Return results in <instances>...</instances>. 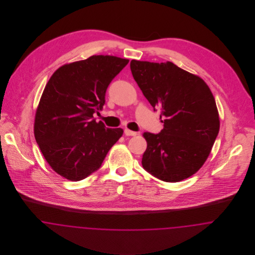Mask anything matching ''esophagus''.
I'll return each instance as SVG.
<instances>
[{"mask_svg":"<svg viewBox=\"0 0 255 255\" xmlns=\"http://www.w3.org/2000/svg\"><path fill=\"white\" fill-rule=\"evenodd\" d=\"M124 133H125L126 135H135V134H136L135 132L131 131V130H129V129H125V130H124Z\"/></svg>","mask_w":255,"mask_h":255,"instance_id":"esophagus-1","label":"esophagus"}]
</instances>
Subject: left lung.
<instances>
[{"instance_id": "obj_1", "label": "left lung", "mask_w": 255, "mask_h": 255, "mask_svg": "<svg viewBox=\"0 0 255 255\" xmlns=\"http://www.w3.org/2000/svg\"><path fill=\"white\" fill-rule=\"evenodd\" d=\"M130 68L154 111L164 118L159 133H143V168L164 182L189 178L203 166L218 135V110L210 89L172 62L132 60Z\"/></svg>"}]
</instances>
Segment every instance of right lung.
Segmentation results:
<instances>
[{
  "label": "right lung",
  "instance_id": "add662e5",
  "mask_svg": "<svg viewBox=\"0 0 255 255\" xmlns=\"http://www.w3.org/2000/svg\"><path fill=\"white\" fill-rule=\"evenodd\" d=\"M128 59L93 55L60 67L51 75L37 108L34 135L51 168L78 182L99 169L122 128H107L94 114L105 104L112 80Z\"/></svg>",
  "mask_w": 255,
  "mask_h": 255
}]
</instances>
